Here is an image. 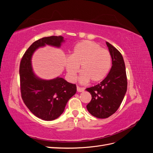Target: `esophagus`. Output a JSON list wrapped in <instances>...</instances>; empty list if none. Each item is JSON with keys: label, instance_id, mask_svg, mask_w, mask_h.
I'll use <instances>...</instances> for the list:
<instances>
[{"label": "esophagus", "instance_id": "esophagus-1", "mask_svg": "<svg viewBox=\"0 0 153 153\" xmlns=\"http://www.w3.org/2000/svg\"><path fill=\"white\" fill-rule=\"evenodd\" d=\"M76 90H77V91H78V92H81L84 91V88H83V87H80L77 86V87H76Z\"/></svg>", "mask_w": 153, "mask_h": 153}]
</instances>
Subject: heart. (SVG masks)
Here are the masks:
<instances>
[{
	"instance_id": "heart-1",
	"label": "heart",
	"mask_w": 153,
	"mask_h": 153,
	"mask_svg": "<svg viewBox=\"0 0 153 153\" xmlns=\"http://www.w3.org/2000/svg\"><path fill=\"white\" fill-rule=\"evenodd\" d=\"M66 70L70 80L76 79L80 66V81L86 84L100 82L106 76L112 66V57L109 51L91 41H83L73 48L66 60Z\"/></svg>"
}]
</instances>
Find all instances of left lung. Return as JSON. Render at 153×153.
<instances>
[{
	"instance_id": "1",
	"label": "left lung",
	"mask_w": 153,
	"mask_h": 153,
	"mask_svg": "<svg viewBox=\"0 0 153 153\" xmlns=\"http://www.w3.org/2000/svg\"><path fill=\"white\" fill-rule=\"evenodd\" d=\"M106 44L112 57V68L102 82L85 89L92 96L87 109L92 115L100 119L107 118L116 112L124 99L128 84L121 53L109 43Z\"/></svg>"
}]
</instances>
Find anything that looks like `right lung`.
<instances>
[{
	"label": "right lung",
	"mask_w": 153,
	"mask_h": 153,
	"mask_svg": "<svg viewBox=\"0 0 153 153\" xmlns=\"http://www.w3.org/2000/svg\"><path fill=\"white\" fill-rule=\"evenodd\" d=\"M64 41L61 36L36 41L23 55L20 64L22 98L32 114L45 121H52L63 113L68 100L75 94L76 86L62 78L45 80L37 77L32 70L31 59L38 48L47 45L59 48Z\"/></svg>",
	"instance_id": "obj_1"
}]
</instances>
